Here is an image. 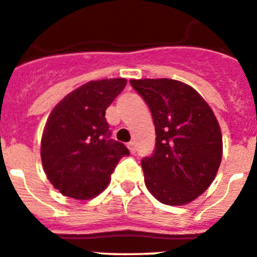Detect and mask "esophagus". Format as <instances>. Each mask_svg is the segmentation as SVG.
Returning a JSON list of instances; mask_svg holds the SVG:
<instances>
[{"label": "esophagus", "instance_id": "34e87169", "mask_svg": "<svg viewBox=\"0 0 257 257\" xmlns=\"http://www.w3.org/2000/svg\"><path fill=\"white\" fill-rule=\"evenodd\" d=\"M127 148H128V150H130L131 154H135L136 153V148H135V144L131 141V143L127 144Z\"/></svg>", "mask_w": 257, "mask_h": 257}]
</instances>
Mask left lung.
Returning <instances> with one entry per match:
<instances>
[{"instance_id":"8db88e82","label":"left lung","mask_w":257,"mask_h":257,"mask_svg":"<svg viewBox=\"0 0 257 257\" xmlns=\"http://www.w3.org/2000/svg\"><path fill=\"white\" fill-rule=\"evenodd\" d=\"M155 124V149L143 158L145 184L161 203L182 206L213 182L222 159L216 116L197 90L179 80L131 79Z\"/></svg>"}]
</instances>
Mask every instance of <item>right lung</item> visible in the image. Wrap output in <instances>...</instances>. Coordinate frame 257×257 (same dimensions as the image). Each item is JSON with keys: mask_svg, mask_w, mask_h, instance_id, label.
I'll return each instance as SVG.
<instances>
[{"mask_svg": "<svg viewBox=\"0 0 257 257\" xmlns=\"http://www.w3.org/2000/svg\"><path fill=\"white\" fill-rule=\"evenodd\" d=\"M124 78L92 80L54 107L41 138L46 177L63 195L90 199L108 185L130 151L111 139L106 109L123 90Z\"/></svg>", "mask_w": 257, "mask_h": 257, "instance_id": "obj_1", "label": "right lung"}]
</instances>
